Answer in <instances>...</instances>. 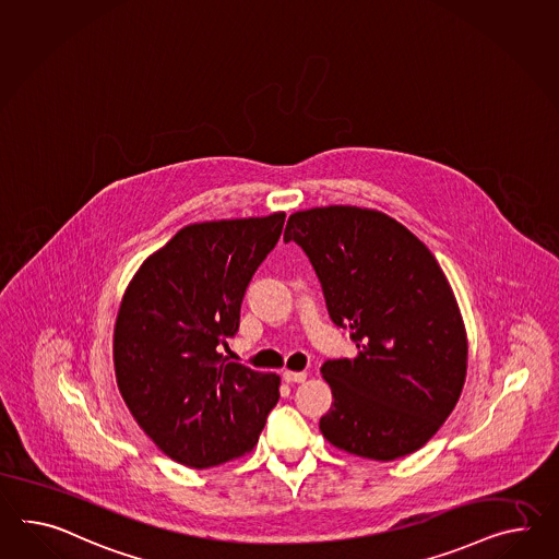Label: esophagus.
Wrapping results in <instances>:
<instances>
[{
	"mask_svg": "<svg viewBox=\"0 0 559 559\" xmlns=\"http://www.w3.org/2000/svg\"><path fill=\"white\" fill-rule=\"evenodd\" d=\"M306 372L304 371H284V381L286 383H301V381H306Z\"/></svg>",
	"mask_w": 559,
	"mask_h": 559,
	"instance_id": "obj_1",
	"label": "esophagus"
}]
</instances>
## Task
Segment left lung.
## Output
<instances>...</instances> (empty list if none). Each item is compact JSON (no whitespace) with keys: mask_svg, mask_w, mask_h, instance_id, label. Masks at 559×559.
I'll list each match as a JSON object with an SVG mask.
<instances>
[{"mask_svg":"<svg viewBox=\"0 0 559 559\" xmlns=\"http://www.w3.org/2000/svg\"><path fill=\"white\" fill-rule=\"evenodd\" d=\"M284 241L304 249L358 348L320 369L334 397L322 436L381 462L419 450L456 407L468 365L459 301L430 249L385 213L344 204L289 215Z\"/></svg>","mask_w":559,"mask_h":559,"instance_id":"obj_1","label":"left lung"}]
</instances>
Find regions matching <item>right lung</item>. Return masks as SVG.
I'll use <instances>...</instances> for the list:
<instances>
[{
    "label": "right lung",
    "mask_w": 559,
    "mask_h": 559,
    "mask_svg": "<svg viewBox=\"0 0 559 559\" xmlns=\"http://www.w3.org/2000/svg\"><path fill=\"white\" fill-rule=\"evenodd\" d=\"M286 213L194 223L145 259L114 330L115 379L138 426L170 459L211 468L258 444L280 377L229 362L245 289Z\"/></svg>",
    "instance_id": "1"
}]
</instances>
